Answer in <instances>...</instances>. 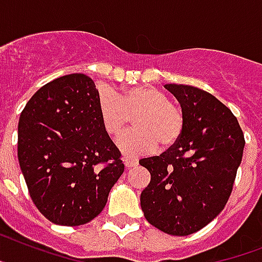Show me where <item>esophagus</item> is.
Listing matches in <instances>:
<instances>
[{
	"label": "esophagus",
	"instance_id": "esophagus-1",
	"mask_svg": "<svg viewBox=\"0 0 262 262\" xmlns=\"http://www.w3.org/2000/svg\"><path fill=\"white\" fill-rule=\"evenodd\" d=\"M124 165H126V167L133 168L139 165V161H138L136 158H126V159H124Z\"/></svg>",
	"mask_w": 262,
	"mask_h": 262
}]
</instances>
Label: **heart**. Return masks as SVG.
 Returning <instances> with one entry per match:
<instances>
[{
    "mask_svg": "<svg viewBox=\"0 0 262 262\" xmlns=\"http://www.w3.org/2000/svg\"><path fill=\"white\" fill-rule=\"evenodd\" d=\"M97 107L101 126L116 139L131 123L133 131L119 140V148L127 157L168 150L178 143L185 131L182 108L167 95L152 85H139L116 92L108 87L99 88Z\"/></svg>",
    "mask_w": 262,
    "mask_h": 262,
    "instance_id": "heart-1",
    "label": "heart"
}]
</instances>
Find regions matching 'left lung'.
I'll list each match as a JSON object with an SVG mask.
<instances>
[{
  "mask_svg": "<svg viewBox=\"0 0 262 262\" xmlns=\"http://www.w3.org/2000/svg\"><path fill=\"white\" fill-rule=\"evenodd\" d=\"M165 87L181 103L185 131L159 157L139 161L151 174L140 206L159 230L189 235L224 210L243 161L245 138L237 118L215 96L185 84Z\"/></svg>",
  "mask_w": 262,
  "mask_h": 262,
  "instance_id": "left-lung-1",
  "label": "left lung"
}]
</instances>
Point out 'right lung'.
Masks as SVG:
<instances>
[{"label":"right lung","instance_id":"add662e5","mask_svg":"<svg viewBox=\"0 0 262 262\" xmlns=\"http://www.w3.org/2000/svg\"><path fill=\"white\" fill-rule=\"evenodd\" d=\"M17 154L33 204L64 226L99 215L124 171L101 126L96 85L84 73L55 79L30 97L19 116Z\"/></svg>","mask_w":262,"mask_h":262}]
</instances>
